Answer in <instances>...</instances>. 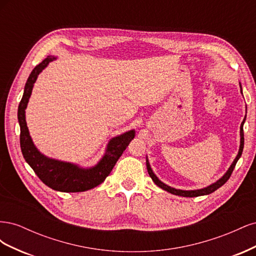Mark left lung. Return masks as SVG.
<instances>
[{
	"label": "left lung",
	"instance_id": "8db88e82",
	"mask_svg": "<svg viewBox=\"0 0 256 256\" xmlns=\"http://www.w3.org/2000/svg\"><path fill=\"white\" fill-rule=\"evenodd\" d=\"M240 88H242V86H240ZM244 120H246V118H244V122H242V126H240V136H242V138H240V147H239V152H238V154H237V157L235 158L234 162H233V164H232L230 168H228V171L226 173V175H224L222 178H220V180H219L218 182H214V184H210V186H208L207 188L200 189V190H191V191L177 190V189L168 187V186H166V184H164L162 182H160V180H158V178H157V176L152 173V168H150V166L148 161L146 160L147 171H148V174H150V176L152 177V180H154V184H156L157 186H159L160 188H162L164 190H166V191H168V192H170V193H172V194H175V196H187V198H194V196H200L210 194V193H212V192L216 191V189H219V188L221 187V186H223L224 184H226V182L228 180V178L230 177L232 173H233V171H234V168H235V166H236V164H237L238 159L240 158V156H242V150H244Z\"/></svg>",
	"mask_w": 256,
	"mask_h": 256
}]
</instances>
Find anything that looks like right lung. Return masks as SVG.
<instances>
[{
	"mask_svg": "<svg viewBox=\"0 0 256 256\" xmlns=\"http://www.w3.org/2000/svg\"><path fill=\"white\" fill-rule=\"evenodd\" d=\"M56 58L47 56L30 72L26 83L24 92L18 108V120L20 124V146L23 157L33 168L40 180L53 190L62 192H82L102 184L109 175L130 141L134 138V131L131 130L120 136L112 138L108 146L106 154L99 164L88 170H83L67 162L44 157L36 150L30 136L26 122V108L32 94L37 76Z\"/></svg>",
	"mask_w": 256,
	"mask_h": 256,
	"instance_id": "add662e5",
	"label": "right lung"
}]
</instances>
